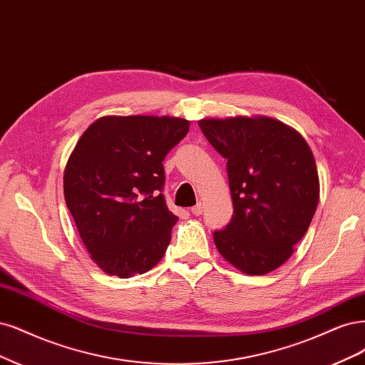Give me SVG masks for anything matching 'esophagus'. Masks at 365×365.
Wrapping results in <instances>:
<instances>
[{
	"instance_id": "1",
	"label": "esophagus",
	"mask_w": 365,
	"mask_h": 365,
	"mask_svg": "<svg viewBox=\"0 0 365 365\" xmlns=\"http://www.w3.org/2000/svg\"><path fill=\"white\" fill-rule=\"evenodd\" d=\"M192 212H193L195 216H200V215H202V204L197 202L195 207H192Z\"/></svg>"
}]
</instances>
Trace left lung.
I'll return each instance as SVG.
<instances>
[{"instance_id": "left-lung-1", "label": "left lung", "mask_w": 365, "mask_h": 365, "mask_svg": "<svg viewBox=\"0 0 365 365\" xmlns=\"http://www.w3.org/2000/svg\"><path fill=\"white\" fill-rule=\"evenodd\" d=\"M226 160L234 215L212 234L220 255L246 274H266L293 255L320 195L316 160L299 131L269 116L200 119Z\"/></svg>"}]
</instances>
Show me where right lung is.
Listing matches in <instances>:
<instances>
[{"mask_svg":"<svg viewBox=\"0 0 365 365\" xmlns=\"http://www.w3.org/2000/svg\"><path fill=\"white\" fill-rule=\"evenodd\" d=\"M190 128L172 116H103L71 153L63 192L81 240L107 274L131 278L165 255L178 217L160 193L165 160Z\"/></svg>","mask_w":365,"mask_h":365,"instance_id":"add662e5","label":"right lung"}]
</instances>
